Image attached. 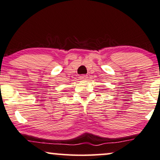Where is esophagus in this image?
<instances>
[{"instance_id":"34e87169","label":"esophagus","mask_w":160,"mask_h":160,"mask_svg":"<svg viewBox=\"0 0 160 160\" xmlns=\"http://www.w3.org/2000/svg\"><path fill=\"white\" fill-rule=\"evenodd\" d=\"M87 78H88L87 75H82L80 76V79L81 80H86Z\"/></svg>"}]
</instances>
